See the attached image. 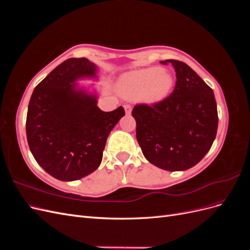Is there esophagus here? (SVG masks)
<instances>
[{
  "label": "esophagus",
  "mask_w": 250,
  "mask_h": 250,
  "mask_svg": "<svg viewBox=\"0 0 250 250\" xmlns=\"http://www.w3.org/2000/svg\"><path fill=\"white\" fill-rule=\"evenodd\" d=\"M124 109H125V112L127 113V115H130V113H131V106L129 104L124 105Z\"/></svg>",
  "instance_id": "1"
}]
</instances>
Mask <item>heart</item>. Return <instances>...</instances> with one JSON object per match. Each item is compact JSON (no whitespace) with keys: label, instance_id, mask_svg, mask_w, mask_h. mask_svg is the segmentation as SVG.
I'll list each match as a JSON object with an SVG mask.
<instances>
[{"label":"heart","instance_id":"1","mask_svg":"<svg viewBox=\"0 0 250 250\" xmlns=\"http://www.w3.org/2000/svg\"><path fill=\"white\" fill-rule=\"evenodd\" d=\"M173 84L174 77L171 73L153 66L128 74L120 83V90L128 98L145 95L147 100L156 102L170 94Z\"/></svg>","mask_w":250,"mask_h":250}]
</instances>
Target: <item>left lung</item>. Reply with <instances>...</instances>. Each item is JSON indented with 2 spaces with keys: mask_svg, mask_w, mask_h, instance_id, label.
Wrapping results in <instances>:
<instances>
[{
  "mask_svg": "<svg viewBox=\"0 0 250 250\" xmlns=\"http://www.w3.org/2000/svg\"><path fill=\"white\" fill-rule=\"evenodd\" d=\"M171 63L176 72L173 93L153 105L138 104L132 110L137 140L146 160L167 171L194 167L213 145L218 128L215 95L190 66L179 60Z\"/></svg>",
  "mask_w": 250,
  "mask_h": 250,
  "instance_id": "8db88e82",
  "label": "left lung"
}]
</instances>
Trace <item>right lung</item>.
I'll list each match as a JSON object with an SVG mask.
<instances>
[{
	"instance_id": "obj_1",
	"label": "right lung",
	"mask_w": 250,
	"mask_h": 250,
	"mask_svg": "<svg viewBox=\"0 0 250 250\" xmlns=\"http://www.w3.org/2000/svg\"><path fill=\"white\" fill-rule=\"evenodd\" d=\"M98 67L86 58H69L34 88L26 133L35 161L51 176L73 181L98 169L112 128L125 116L122 106L105 112L96 93L78 80L97 79Z\"/></svg>"
}]
</instances>
